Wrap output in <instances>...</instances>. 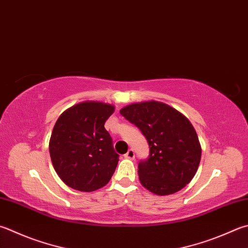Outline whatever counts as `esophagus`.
Instances as JSON below:
<instances>
[{
	"instance_id": "1",
	"label": "esophagus",
	"mask_w": 248,
	"mask_h": 248,
	"mask_svg": "<svg viewBox=\"0 0 248 248\" xmlns=\"http://www.w3.org/2000/svg\"><path fill=\"white\" fill-rule=\"evenodd\" d=\"M125 157L126 158H130V160H133V158L135 157V152L133 149H129V150L127 151V153L125 154Z\"/></svg>"
}]
</instances>
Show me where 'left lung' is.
Listing matches in <instances>:
<instances>
[{
    "instance_id": "1",
    "label": "left lung",
    "mask_w": 248,
    "mask_h": 248,
    "mask_svg": "<svg viewBox=\"0 0 248 248\" xmlns=\"http://www.w3.org/2000/svg\"><path fill=\"white\" fill-rule=\"evenodd\" d=\"M141 130L150 148L138 164L139 180L157 195L185 188L197 172L202 149L192 124L179 111L160 101L137 102L120 110Z\"/></svg>"
}]
</instances>
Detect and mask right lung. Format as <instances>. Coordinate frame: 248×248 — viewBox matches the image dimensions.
Masks as SVG:
<instances>
[{"instance_id": "1", "label": "right lung", "mask_w": 248, "mask_h": 248, "mask_svg": "<svg viewBox=\"0 0 248 248\" xmlns=\"http://www.w3.org/2000/svg\"><path fill=\"white\" fill-rule=\"evenodd\" d=\"M114 106L84 101L62 112L49 140L51 163L72 189L92 192L108 184L119 162L106 121Z\"/></svg>"}]
</instances>
